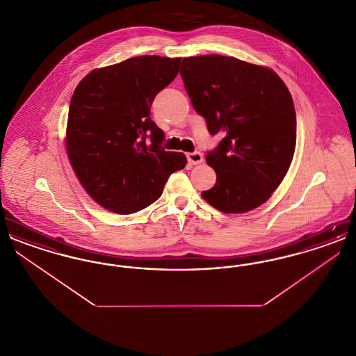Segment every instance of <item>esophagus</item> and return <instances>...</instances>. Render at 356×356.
<instances>
[{"label": "esophagus", "mask_w": 356, "mask_h": 356, "mask_svg": "<svg viewBox=\"0 0 356 356\" xmlns=\"http://www.w3.org/2000/svg\"><path fill=\"white\" fill-rule=\"evenodd\" d=\"M186 160L192 165H197L203 163V154L200 152L186 153Z\"/></svg>", "instance_id": "34e87169"}]
</instances>
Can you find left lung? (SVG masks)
Instances as JSON below:
<instances>
[{"mask_svg":"<svg viewBox=\"0 0 356 356\" xmlns=\"http://www.w3.org/2000/svg\"><path fill=\"white\" fill-rule=\"evenodd\" d=\"M180 74L211 135L224 136L205 160L216 184L204 200L224 213L266 203L280 186L296 145V113L283 80L267 67L235 57L183 58Z\"/></svg>","mask_w":356,"mask_h":356,"instance_id":"1","label":"left lung"}]
</instances>
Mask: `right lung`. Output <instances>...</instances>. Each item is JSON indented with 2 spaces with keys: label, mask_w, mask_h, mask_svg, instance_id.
<instances>
[{
  "label": "right lung",
  "mask_w": 356,
  "mask_h": 356,
  "mask_svg": "<svg viewBox=\"0 0 356 356\" xmlns=\"http://www.w3.org/2000/svg\"><path fill=\"white\" fill-rule=\"evenodd\" d=\"M180 61L132 57L93 69L74 89L67 154L88 195L108 211L128 215L147 208L170 173L186 167L184 153L161 148L164 132L151 119L153 99L177 76Z\"/></svg>",
  "instance_id": "1"
}]
</instances>
